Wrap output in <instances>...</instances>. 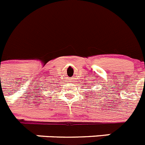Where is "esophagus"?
<instances>
[{"label": "esophagus", "instance_id": "esophagus-1", "mask_svg": "<svg viewBox=\"0 0 145 145\" xmlns=\"http://www.w3.org/2000/svg\"><path fill=\"white\" fill-rule=\"evenodd\" d=\"M68 80H72V79H70V78H68Z\"/></svg>", "mask_w": 145, "mask_h": 145}]
</instances>
